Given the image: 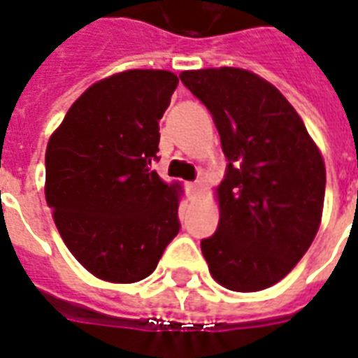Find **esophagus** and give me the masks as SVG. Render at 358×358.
I'll return each mask as SVG.
<instances>
[{"mask_svg": "<svg viewBox=\"0 0 358 358\" xmlns=\"http://www.w3.org/2000/svg\"><path fill=\"white\" fill-rule=\"evenodd\" d=\"M201 189L199 182H193V184H187V193H189V199H195L197 197V193Z\"/></svg>", "mask_w": 358, "mask_h": 358, "instance_id": "obj_1", "label": "esophagus"}]
</instances>
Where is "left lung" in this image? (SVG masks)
Returning <instances> with one entry per match:
<instances>
[{"label":"left lung","mask_w":358,"mask_h":358,"mask_svg":"<svg viewBox=\"0 0 358 358\" xmlns=\"http://www.w3.org/2000/svg\"><path fill=\"white\" fill-rule=\"evenodd\" d=\"M180 79L213 115L227 159L218 227L201 241L208 269L235 292L273 287L317 235L324 161L290 102L252 71L208 68Z\"/></svg>","instance_id":"left-lung-1"}]
</instances>
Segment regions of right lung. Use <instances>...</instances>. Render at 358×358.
I'll return each mask as SVG.
<instances>
[{
  "label": "right lung",
  "instance_id": "obj_1",
  "mask_svg": "<svg viewBox=\"0 0 358 358\" xmlns=\"http://www.w3.org/2000/svg\"><path fill=\"white\" fill-rule=\"evenodd\" d=\"M178 78L129 70L89 87L47 144L45 199L60 237L98 279L153 273L180 231L178 186L152 171Z\"/></svg>",
  "mask_w": 358,
  "mask_h": 358
}]
</instances>
